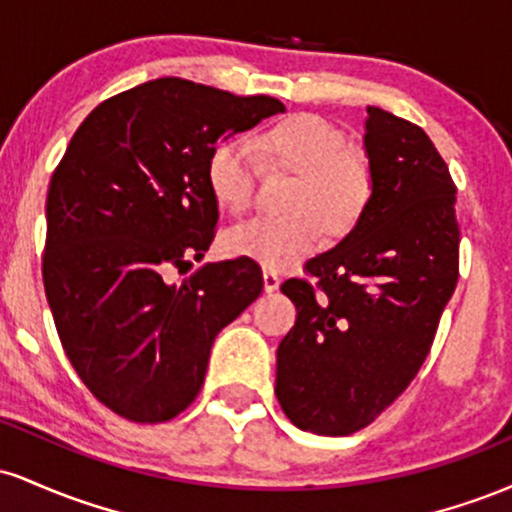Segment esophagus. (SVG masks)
<instances>
[{
  "mask_svg": "<svg viewBox=\"0 0 512 512\" xmlns=\"http://www.w3.org/2000/svg\"><path fill=\"white\" fill-rule=\"evenodd\" d=\"M262 281H264V291H267V293L279 291L281 279H279V274H276V272H269V269H264V272H262Z\"/></svg>",
  "mask_w": 512,
  "mask_h": 512,
  "instance_id": "1",
  "label": "esophagus"
}]
</instances>
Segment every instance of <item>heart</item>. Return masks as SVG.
Instances as JSON below:
<instances>
[{
  "mask_svg": "<svg viewBox=\"0 0 512 512\" xmlns=\"http://www.w3.org/2000/svg\"><path fill=\"white\" fill-rule=\"evenodd\" d=\"M257 154L276 168L298 175L289 197L293 214L257 216L226 233V250L267 269H289L320 243V223L342 236L358 221L370 199V170L361 156L346 151L342 129L317 115H293L264 129L252 142H226L207 166L209 190L221 209L243 214L252 204Z\"/></svg>",
  "mask_w": 512,
  "mask_h": 512,
  "instance_id": "obj_1",
  "label": "heart"
}]
</instances>
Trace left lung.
Listing matches in <instances>:
<instances>
[{
	"label": "left lung",
	"instance_id": "8db88e82",
	"mask_svg": "<svg viewBox=\"0 0 512 512\" xmlns=\"http://www.w3.org/2000/svg\"><path fill=\"white\" fill-rule=\"evenodd\" d=\"M370 199L346 236L281 293L296 325L276 351V397L303 431L349 436L407 390L457 284L455 182L428 134L366 108Z\"/></svg>",
	"mask_w": 512,
	"mask_h": 512
}]
</instances>
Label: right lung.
Wrapping results in <instances>:
<instances>
[{"label": "right lung", "mask_w": 512, "mask_h": 512, "mask_svg": "<svg viewBox=\"0 0 512 512\" xmlns=\"http://www.w3.org/2000/svg\"><path fill=\"white\" fill-rule=\"evenodd\" d=\"M269 96H233L163 76L108 98L76 129L52 173L43 281L64 351L115 414L158 424L192 404L211 344L262 293L252 260H202L219 204L216 144L284 113Z\"/></svg>", "instance_id": "1"}]
</instances>
